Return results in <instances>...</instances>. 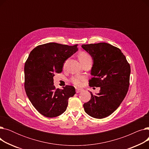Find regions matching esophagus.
<instances>
[{
	"label": "esophagus",
	"mask_w": 149,
	"mask_h": 149,
	"mask_svg": "<svg viewBox=\"0 0 149 149\" xmlns=\"http://www.w3.org/2000/svg\"><path fill=\"white\" fill-rule=\"evenodd\" d=\"M82 91H83V89H75L76 93H79V92H81Z\"/></svg>",
	"instance_id": "esophagus-1"
}]
</instances>
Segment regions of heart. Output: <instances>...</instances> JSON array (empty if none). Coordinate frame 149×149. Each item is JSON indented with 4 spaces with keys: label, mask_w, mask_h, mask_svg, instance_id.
I'll use <instances>...</instances> for the list:
<instances>
[{
    "label": "heart",
    "mask_w": 149,
    "mask_h": 149,
    "mask_svg": "<svg viewBox=\"0 0 149 149\" xmlns=\"http://www.w3.org/2000/svg\"><path fill=\"white\" fill-rule=\"evenodd\" d=\"M79 58L80 62L83 64L84 62L87 61L89 60H91V57L87 52L83 51L79 54ZM84 80V77L81 75H76L72 77L71 79H70V81L74 85H75V86H80L82 85Z\"/></svg>",
    "instance_id": "obj_1"
}]
</instances>
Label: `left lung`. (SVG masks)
Wrapping results in <instances>:
<instances>
[{
  "instance_id": "8db88e82",
  "label": "left lung",
  "mask_w": 149,
  "mask_h": 149,
  "mask_svg": "<svg viewBox=\"0 0 149 149\" xmlns=\"http://www.w3.org/2000/svg\"><path fill=\"white\" fill-rule=\"evenodd\" d=\"M92 58L91 87H100L97 95L83 104L84 111L101 119L116 110L126 97L129 86L130 66L121 51L107 43L82 45Z\"/></svg>"
}]
</instances>
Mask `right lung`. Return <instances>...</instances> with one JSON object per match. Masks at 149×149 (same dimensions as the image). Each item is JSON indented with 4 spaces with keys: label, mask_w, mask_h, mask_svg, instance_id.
Returning <instances> with one entry per match:
<instances>
[{
    "label": "right lung",
    "mask_w": 149,
    "mask_h": 149,
    "mask_svg": "<svg viewBox=\"0 0 149 149\" xmlns=\"http://www.w3.org/2000/svg\"><path fill=\"white\" fill-rule=\"evenodd\" d=\"M78 45L57 43L38 45L31 51L25 68V89L36 110L42 115L53 118L66 110L68 99L75 93L72 86L56 89L53 77L61 73L65 61L78 51Z\"/></svg>",
    "instance_id": "right-lung-1"
}]
</instances>
